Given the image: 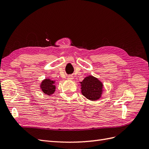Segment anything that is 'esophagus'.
<instances>
[{
  "label": "esophagus",
  "mask_w": 149,
  "mask_h": 149,
  "mask_svg": "<svg viewBox=\"0 0 149 149\" xmlns=\"http://www.w3.org/2000/svg\"><path fill=\"white\" fill-rule=\"evenodd\" d=\"M73 78H74L73 76H71V75H70V76H68V80H73Z\"/></svg>",
  "instance_id": "34e87169"
}]
</instances>
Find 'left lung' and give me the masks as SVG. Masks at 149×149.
<instances>
[{"label":"left lung","mask_w":149,"mask_h":149,"mask_svg":"<svg viewBox=\"0 0 149 149\" xmlns=\"http://www.w3.org/2000/svg\"><path fill=\"white\" fill-rule=\"evenodd\" d=\"M83 95L88 100L95 101L101 97L104 91L102 83L97 78L89 75L79 82Z\"/></svg>","instance_id":"1"}]
</instances>
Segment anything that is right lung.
<instances>
[{
  "mask_svg": "<svg viewBox=\"0 0 149 149\" xmlns=\"http://www.w3.org/2000/svg\"><path fill=\"white\" fill-rule=\"evenodd\" d=\"M40 87L44 94L48 96H51L55 91V81L49 78H45L42 81Z\"/></svg>",
  "mask_w": 149,
  "mask_h": 149,
  "instance_id": "right-lung-1",
  "label": "right lung"
}]
</instances>
